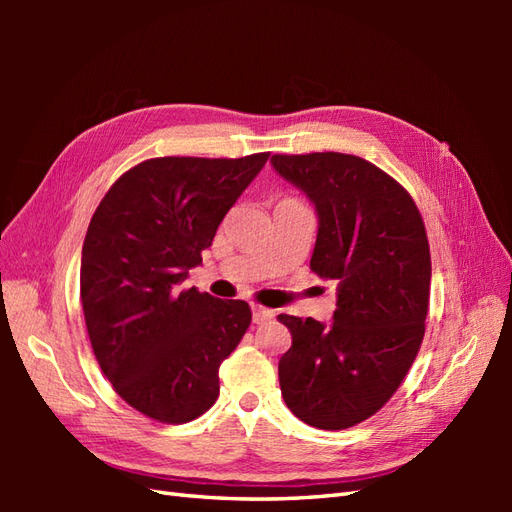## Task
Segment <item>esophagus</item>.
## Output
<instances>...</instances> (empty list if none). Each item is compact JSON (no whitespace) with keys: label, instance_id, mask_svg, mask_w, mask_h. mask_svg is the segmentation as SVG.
<instances>
[{"label":"esophagus","instance_id":"obj_1","mask_svg":"<svg viewBox=\"0 0 512 512\" xmlns=\"http://www.w3.org/2000/svg\"><path fill=\"white\" fill-rule=\"evenodd\" d=\"M275 312L268 310V308H262V306H253V323H264L268 319H273Z\"/></svg>","mask_w":512,"mask_h":512}]
</instances>
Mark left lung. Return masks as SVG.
<instances>
[{"instance_id": "obj_1", "label": "left lung", "mask_w": 512, "mask_h": 512, "mask_svg": "<svg viewBox=\"0 0 512 512\" xmlns=\"http://www.w3.org/2000/svg\"><path fill=\"white\" fill-rule=\"evenodd\" d=\"M319 217L310 268L336 284L330 323L279 314L292 347L279 361L288 409L310 427L347 429L385 405L416 358L429 308L431 255L418 206L358 156H273Z\"/></svg>"}]
</instances>
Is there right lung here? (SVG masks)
<instances>
[{
  "mask_svg": "<svg viewBox=\"0 0 512 512\" xmlns=\"http://www.w3.org/2000/svg\"><path fill=\"white\" fill-rule=\"evenodd\" d=\"M268 156L140 162L92 215L81 255L90 343L116 394L149 418L189 422L220 394V365L250 308L182 281Z\"/></svg>",
  "mask_w": 512,
  "mask_h": 512,
  "instance_id": "add662e5",
  "label": "right lung"
}]
</instances>
